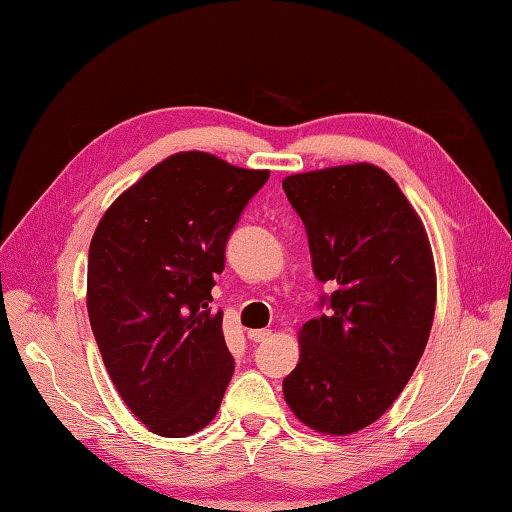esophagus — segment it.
Returning <instances> with one entry per match:
<instances>
[{"mask_svg": "<svg viewBox=\"0 0 512 512\" xmlns=\"http://www.w3.org/2000/svg\"><path fill=\"white\" fill-rule=\"evenodd\" d=\"M270 334H273L270 330H250L248 332V339L255 341V343H262V341L270 339Z\"/></svg>", "mask_w": 512, "mask_h": 512, "instance_id": "obj_1", "label": "esophagus"}]
</instances>
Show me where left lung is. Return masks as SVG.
Here are the masks:
<instances>
[{"label": "left lung", "mask_w": 512, "mask_h": 512, "mask_svg": "<svg viewBox=\"0 0 512 512\" xmlns=\"http://www.w3.org/2000/svg\"><path fill=\"white\" fill-rule=\"evenodd\" d=\"M284 191L306 224L314 275L332 288L328 312L299 330L284 398L306 427L347 436L394 405L427 347L431 244L396 180L369 162L295 173Z\"/></svg>", "instance_id": "left-lung-1"}]
</instances>
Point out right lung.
<instances>
[{
	"label": "right lung",
	"mask_w": 512,
	"mask_h": 512,
	"mask_svg": "<svg viewBox=\"0 0 512 512\" xmlns=\"http://www.w3.org/2000/svg\"><path fill=\"white\" fill-rule=\"evenodd\" d=\"M270 171L204 151L165 158L118 195L88 257V314L125 405L162 438L209 424L235 361L211 288L248 200Z\"/></svg>",
	"instance_id": "right-lung-1"
}]
</instances>
